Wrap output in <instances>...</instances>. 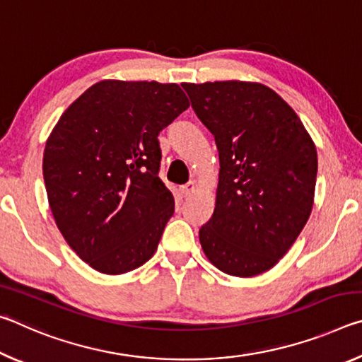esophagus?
Wrapping results in <instances>:
<instances>
[{
    "instance_id": "obj_1",
    "label": "esophagus",
    "mask_w": 362,
    "mask_h": 362,
    "mask_svg": "<svg viewBox=\"0 0 362 362\" xmlns=\"http://www.w3.org/2000/svg\"><path fill=\"white\" fill-rule=\"evenodd\" d=\"M194 188H196L194 187V182L189 180L188 183H185V185H182L179 189H180V193H182L183 198H187V196H189V194L194 192Z\"/></svg>"
}]
</instances>
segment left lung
Instances as JSON below:
<instances>
[{
  "label": "left lung",
  "instance_id": "8db88e82",
  "mask_svg": "<svg viewBox=\"0 0 362 362\" xmlns=\"http://www.w3.org/2000/svg\"><path fill=\"white\" fill-rule=\"evenodd\" d=\"M218 150L216 209L199 230L220 272H268L303 230L313 209L317 153L297 113L260 83H183Z\"/></svg>",
  "mask_w": 362,
  "mask_h": 362
}]
</instances>
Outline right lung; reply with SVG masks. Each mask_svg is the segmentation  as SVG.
<instances>
[{
    "mask_svg": "<svg viewBox=\"0 0 362 362\" xmlns=\"http://www.w3.org/2000/svg\"><path fill=\"white\" fill-rule=\"evenodd\" d=\"M189 107L179 84L103 79L60 116L42 156L57 228L83 262L122 274L148 262L174 214L158 136Z\"/></svg>",
    "mask_w": 362,
    "mask_h": 362,
    "instance_id": "1",
    "label": "right lung"
}]
</instances>
